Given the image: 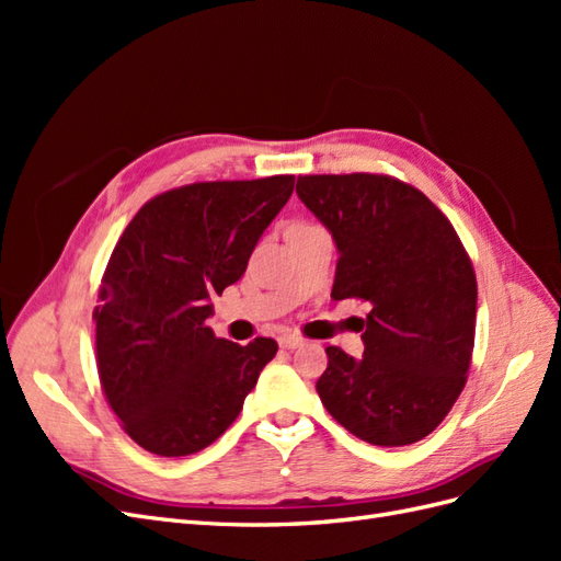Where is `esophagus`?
<instances>
[{"instance_id":"1","label":"esophagus","mask_w":561,"mask_h":561,"mask_svg":"<svg viewBox=\"0 0 561 561\" xmlns=\"http://www.w3.org/2000/svg\"><path fill=\"white\" fill-rule=\"evenodd\" d=\"M278 344H280L283 348H299V346H304V339L297 336V334H283V336L278 339Z\"/></svg>"}]
</instances>
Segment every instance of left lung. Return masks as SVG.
Here are the masks:
<instances>
[{"label":"left lung","instance_id":"obj_1","mask_svg":"<svg viewBox=\"0 0 561 561\" xmlns=\"http://www.w3.org/2000/svg\"><path fill=\"white\" fill-rule=\"evenodd\" d=\"M297 194L339 250L332 299H360L363 358L328 346L316 383L355 437L404 447L433 433L466 386L478 280L449 219L390 175H299Z\"/></svg>","mask_w":561,"mask_h":561}]
</instances>
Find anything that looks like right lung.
I'll use <instances>...</instances> for the list:
<instances>
[{
  "mask_svg": "<svg viewBox=\"0 0 561 561\" xmlns=\"http://www.w3.org/2000/svg\"><path fill=\"white\" fill-rule=\"evenodd\" d=\"M293 190L295 175L186 184L147 201L114 245L93 311L95 360L142 449L190 456L213 445L276 355L274 339L241 346L206 320Z\"/></svg>",
  "mask_w": 561,
  "mask_h": 561,
  "instance_id": "1",
  "label": "right lung"
}]
</instances>
